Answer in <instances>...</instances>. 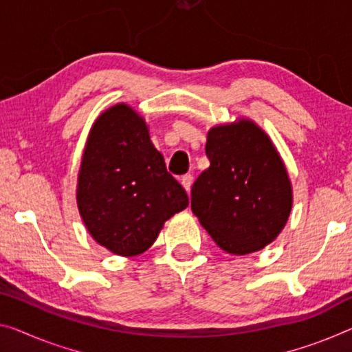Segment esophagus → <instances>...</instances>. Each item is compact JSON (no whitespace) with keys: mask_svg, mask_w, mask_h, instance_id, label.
I'll use <instances>...</instances> for the list:
<instances>
[{"mask_svg":"<svg viewBox=\"0 0 352 352\" xmlns=\"http://www.w3.org/2000/svg\"><path fill=\"white\" fill-rule=\"evenodd\" d=\"M181 184H182V187L186 188L188 193H190V188H192V184H193V176L192 175H184L181 177Z\"/></svg>","mask_w":352,"mask_h":352,"instance_id":"esophagus-1","label":"esophagus"}]
</instances>
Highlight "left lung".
Here are the masks:
<instances>
[{
  "instance_id": "obj_1",
  "label": "left lung",
  "mask_w": 352,
  "mask_h": 352,
  "mask_svg": "<svg viewBox=\"0 0 352 352\" xmlns=\"http://www.w3.org/2000/svg\"><path fill=\"white\" fill-rule=\"evenodd\" d=\"M206 155L209 168L192 187L193 214L221 250H261L285 228L293 208L282 157L250 120L210 129Z\"/></svg>"
}]
</instances>
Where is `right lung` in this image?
<instances>
[{
  "mask_svg": "<svg viewBox=\"0 0 352 352\" xmlns=\"http://www.w3.org/2000/svg\"><path fill=\"white\" fill-rule=\"evenodd\" d=\"M77 204L94 241L120 256L148 250L165 221L188 206L186 190L166 171L132 107L113 105L91 127Z\"/></svg>",
  "mask_w": 352,
  "mask_h": 352,
  "instance_id": "obj_1",
  "label": "right lung"
}]
</instances>
